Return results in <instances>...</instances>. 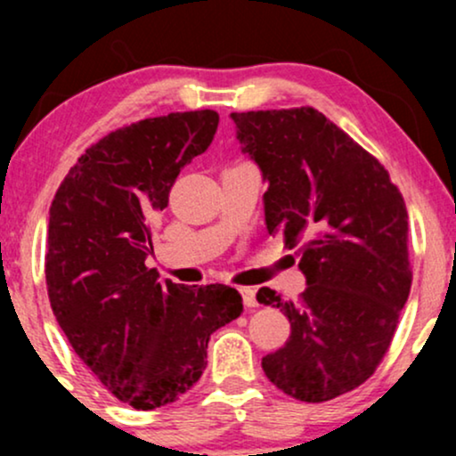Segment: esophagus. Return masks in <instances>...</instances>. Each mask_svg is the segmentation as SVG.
Instances as JSON below:
<instances>
[{
    "label": "esophagus",
    "instance_id": "obj_1",
    "mask_svg": "<svg viewBox=\"0 0 456 456\" xmlns=\"http://www.w3.org/2000/svg\"><path fill=\"white\" fill-rule=\"evenodd\" d=\"M240 294H242L244 305L248 306V308H255V306L259 305V302H257V291H255L253 287H242V289H240Z\"/></svg>",
    "mask_w": 456,
    "mask_h": 456
}]
</instances>
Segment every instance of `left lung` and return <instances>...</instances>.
Wrapping results in <instances>:
<instances>
[{"mask_svg":"<svg viewBox=\"0 0 456 456\" xmlns=\"http://www.w3.org/2000/svg\"><path fill=\"white\" fill-rule=\"evenodd\" d=\"M268 191L265 224L297 246L306 289L281 308L289 341L261 358L285 395L323 403L352 392L388 352L411 287L407 210L384 165L313 107L232 113Z\"/></svg>","mask_w":456,"mask_h":456,"instance_id":"left-lung-1","label":"left lung"}]
</instances>
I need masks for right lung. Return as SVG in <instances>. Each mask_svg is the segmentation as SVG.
<instances>
[{
    "label": "right lung",
    "instance_id": "right-lung-1",
    "mask_svg": "<svg viewBox=\"0 0 456 456\" xmlns=\"http://www.w3.org/2000/svg\"><path fill=\"white\" fill-rule=\"evenodd\" d=\"M216 128L218 113L203 109L113 130L86 150L51 203L45 274L53 315L83 364L134 410L191 390L210 334L244 308L233 287L159 282L145 265L151 223Z\"/></svg>",
    "mask_w": 456,
    "mask_h": 456
}]
</instances>
